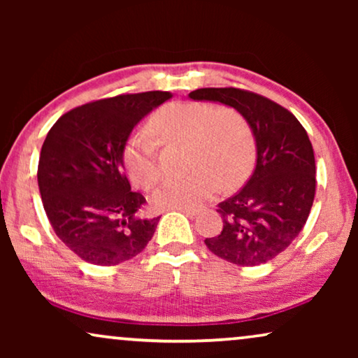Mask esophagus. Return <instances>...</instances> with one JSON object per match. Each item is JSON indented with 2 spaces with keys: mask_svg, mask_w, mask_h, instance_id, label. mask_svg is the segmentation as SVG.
Here are the masks:
<instances>
[{
  "mask_svg": "<svg viewBox=\"0 0 358 358\" xmlns=\"http://www.w3.org/2000/svg\"><path fill=\"white\" fill-rule=\"evenodd\" d=\"M179 212H182L184 215H187L189 218H194V217H197V215H199V210H190V208H180Z\"/></svg>",
  "mask_w": 358,
  "mask_h": 358,
  "instance_id": "34e87169",
  "label": "esophagus"
}]
</instances>
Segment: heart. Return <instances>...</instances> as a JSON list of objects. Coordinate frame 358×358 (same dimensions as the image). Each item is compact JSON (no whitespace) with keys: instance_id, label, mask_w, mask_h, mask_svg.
Listing matches in <instances>:
<instances>
[{"instance_id":"b5f03b06","label":"heart","mask_w":358,"mask_h":358,"mask_svg":"<svg viewBox=\"0 0 358 358\" xmlns=\"http://www.w3.org/2000/svg\"><path fill=\"white\" fill-rule=\"evenodd\" d=\"M151 135L159 141L184 143L185 166L192 171L184 178L164 180L151 195L159 210L199 208L222 185L233 189L251 171L254 136L246 119L229 107L215 109L202 102H176L150 120ZM145 130L127 138L122 159L131 182L150 189L159 179L156 143Z\"/></svg>"}]
</instances>
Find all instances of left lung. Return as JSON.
<instances>
[{
	"instance_id": "obj_1",
	"label": "left lung",
	"mask_w": 358,
	"mask_h": 358,
	"mask_svg": "<svg viewBox=\"0 0 358 358\" xmlns=\"http://www.w3.org/2000/svg\"><path fill=\"white\" fill-rule=\"evenodd\" d=\"M189 97L233 107L251 127L256 143L252 176L218 205L223 229L205 244L241 267L272 261L300 234L315 200L316 164L306 130L292 112L249 91L202 87Z\"/></svg>"
}]
</instances>
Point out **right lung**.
Masks as SVG:
<instances>
[{"label":"right lung","mask_w":358,"mask_h":358,"mask_svg":"<svg viewBox=\"0 0 358 358\" xmlns=\"http://www.w3.org/2000/svg\"><path fill=\"white\" fill-rule=\"evenodd\" d=\"M168 91L115 96L76 107L55 122L42 145L38 190L57 236L83 261L117 266L146 248L159 217L141 218L122 151L131 130L169 101Z\"/></svg>","instance_id":"1"}]
</instances>
